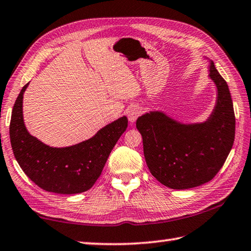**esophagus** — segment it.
<instances>
[{
    "label": "esophagus",
    "mask_w": 251,
    "mask_h": 251,
    "mask_svg": "<svg viewBox=\"0 0 251 251\" xmlns=\"http://www.w3.org/2000/svg\"><path fill=\"white\" fill-rule=\"evenodd\" d=\"M140 113H141V110H140L139 106H137V105L130 106L129 109H128V111H127V116H128L129 122L134 123L137 119H138V116L140 115Z\"/></svg>",
    "instance_id": "34e87169"
}]
</instances>
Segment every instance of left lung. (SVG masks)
Here are the masks:
<instances>
[{"label": "left lung", "mask_w": 251, "mask_h": 251, "mask_svg": "<svg viewBox=\"0 0 251 251\" xmlns=\"http://www.w3.org/2000/svg\"><path fill=\"white\" fill-rule=\"evenodd\" d=\"M209 76L218 97L205 122L181 124L159 111L146 113L136 122L151 174L172 189L208 183L223 166L234 144L235 114L228 86L213 62Z\"/></svg>", "instance_id": "left-lung-1"}]
</instances>
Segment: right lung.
<instances>
[{
	"instance_id": "add662e5",
	"label": "right lung",
	"mask_w": 251,
	"mask_h": 251,
	"mask_svg": "<svg viewBox=\"0 0 251 251\" xmlns=\"http://www.w3.org/2000/svg\"><path fill=\"white\" fill-rule=\"evenodd\" d=\"M23 87L12 111L9 137L24 173L46 191L73 195L90 189L100 177L117 140L127 128L126 116L100 129L92 138L65 148H53L31 136L24 124Z\"/></svg>"
}]
</instances>
